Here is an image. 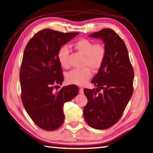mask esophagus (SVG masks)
<instances>
[{
  "label": "esophagus",
  "instance_id": "1",
  "mask_svg": "<svg viewBox=\"0 0 153 153\" xmlns=\"http://www.w3.org/2000/svg\"><path fill=\"white\" fill-rule=\"evenodd\" d=\"M79 93L81 94L84 93V89H83V88H80V89H79Z\"/></svg>",
  "mask_w": 153,
  "mask_h": 153
}]
</instances>
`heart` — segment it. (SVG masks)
Returning <instances> with one entry per match:
<instances>
[{
	"label": "heart",
	"instance_id": "b5f03b06",
	"mask_svg": "<svg viewBox=\"0 0 153 153\" xmlns=\"http://www.w3.org/2000/svg\"><path fill=\"white\" fill-rule=\"evenodd\" d=\"M73 47L83 55L84 59V66H89L91 69L97 70L102 65L106 57L107 50L103 44H95L90 40L81 39L73 45ZM69 50L67 46H63L57 51V57L60 65L67 68L69 63ZM91 76L89 68L86 67L82 69H75L67 73L66 80L68 83L83 86Z\"/></svg>",
	"mask_w": 153,
	"mask_h": 153
}]
</instances>
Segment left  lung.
Returning a JSON list of instances; mask_svg holds the SVG:
<instances>
[{"instance_id":"1","label":"left lung","mask_w":153,"mask_h":153,"mask_svg":"<svg viewBox=\"0 0 153 153\" xmlns=\"http://www.w3.org/2000/svg\"><path fill=\"white\" fill-rule=\"evenodd\" d=\"M89 36L102 40L107 53L91 80L97 88L84 89L88 103L83 114L90 126L104 130L116 124L123 115L133 94L134 73L125 43L113 29H103ZM101 89L102 92L99 93Z\"/></svg>"}]
</instances>
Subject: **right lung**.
<instances>
[{"label":"right lung","mask_w":153,"mask_h":153,"mask_svg":"<svg viewBox=\"0 0 153 153\" xmlns=\"http://www.w3.org/2000/svg\"><path fill=\"white\" fill-rule=\"evenodd\" d=\"M79 34L43 29L25 48L19 73L22 103L32 120L45 130H55L62 125L64 103L79 94L75 85L54 90L63 81L57 51Z\"/></svg>","instance_id":"obj_1"}]
</instances>
